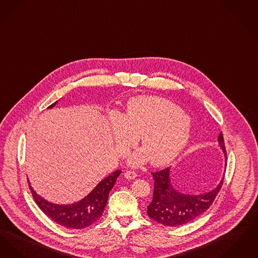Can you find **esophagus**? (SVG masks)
Masks as SVG:
<instances>
[{"mask_svg": "<svg viewBox=\"0 0 258 258\" xmlns=\"http://www.w3.org/2000/svg\"><path fill=\"white\" fill-rule=\"evenodd\" d=\"M124 177L126 179H135L137 177V173L134 171H126L124 173Z\"/></svg>", "mask_w": 258, "mask_h": 258, "instance_id": "34e87169", "label": "esophagus"}]
</instances>
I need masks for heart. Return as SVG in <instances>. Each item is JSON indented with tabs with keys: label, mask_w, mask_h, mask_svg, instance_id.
<instances>
[{
	"label": "heart",
	"mask_w": 258,
	"mask_h": 258,
	"mask_svg": "<svg viewBox=\"0 0 258 258\" xmlns=\"http://www.w3.org/2000/svg\"><path fill=\"white\" fill-rule=\"evenodd\" d=\"M110 134L119 155L140 137L142 149L128 158L131 167L150 161L160 167L171 162L187 146L190 121L179 107L157 97H137L129 101L119 115L111 113Z\"/></svg>",
	"instance_id": "1"
}]
</instances>
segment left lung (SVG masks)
<instances>
[{
  "instance_id": "8db88e82",
  "label": "left lung",
  "mask_w": 258,
  "mask_h": 258,
  "mask_svg": "<svg viewBox=\"0 0 258 258\" xmlns=\"http://www.w3.org/2000/svg\"><path fill=\"white\" fill-rule=\"evenodd\" d=\"M218 142L223 149L226 166V151L222 133L218 137ZM152 176L153 200L147 206V215L155 222L167 226L188 224L204 213L213 203L224 182L223 177L213 190L201 195H189L174 188L170 180V168L152 172Z\"/></svg>"
}]
</instances>
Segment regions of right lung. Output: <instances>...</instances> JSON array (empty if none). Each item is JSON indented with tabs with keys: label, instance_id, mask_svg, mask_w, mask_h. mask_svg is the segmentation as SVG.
Here are the masks:
<instances>
[{
	"label": "right lung",
	"instance_id": "1",
	"mask_svg": "<svg viewBox=\"0 0 258 258\" xmlns=\"http://www.w3.org/2000/svg\"><path fill=\"white\" fill-rule=\"evenodd\" d=\"M56 103L57 101L48 108H53ZM120 173L121 170L119 169L113 171L101 180L88 196L73 204H55L47 202L35 192L30 182L29 187L33 194L34 202L52 221L67 228L82 229L94 224L102 217L108 202L109 192Z\"/></svg>",
	"mask_w": 258,
	"mask_h": 258
}]
</instances>
